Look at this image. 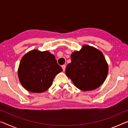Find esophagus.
Listing matches in <instances>:
<instances>
[{
	"mask_svg": "<svg viewBox=\"0 0 128 128\" xmlns=\"http://www.w3.org/2000/svg\"><path fill=\"white\" fill-rule=\"evenodd\" d=\"M62 68L63 69V71H65V68H66V65L65 64H64V65L62 66Z\"/></svg>",
	"mask_w": 128,
	"mask_h": 128,
	"instance_id": "obj_1",
	"label": "esophagus"
}]
</instances>
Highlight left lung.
Listing matches in <instances>:
<instances>
[{"label": "left lung", "mask_w": 128, "mask_h": 128, "mask_svg": "<svg viewBox=\"0 0 128 128\" xmlns=\"http://www.w3.org/2000/svg\"><path fill=\"white\" fill-rule=\"evenodd\" d=\"M72 62L66 68V76L74 86L82 91H91L99 88L108 74V64L98 49L83 45L80 51L71 55Z\"/></svg>", "instance_id": "8db88e82"}]
</instances>
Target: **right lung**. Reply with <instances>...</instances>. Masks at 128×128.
I'll use <instances>...</instances> for the list:
<instances>
[{
	"label": "right lung",
	"instance_id": "right-lung-1",
	"mask_svg": "<svg viewBox=\"0 0 128 128\" xmlns=\"http://www.w3.org/2000/svg\"><path fill=\"white\" fill-rule=\"evenodd\" d=\"M62 72L56 57L48 51L32 50L20 60L18 75L22 85L32 93H43L52 85L55 76Z\"/></svg>",
	"mask_w": 128,
	"mask_h": 128
}]
</instances>
